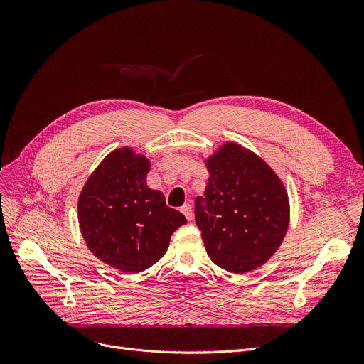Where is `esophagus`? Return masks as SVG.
Here are the masks:
<instances>
[{"instance_id":"obj_1","label":"esophagus","mask_w":364,"mask_h":364,"mask_svg":"<svg viewBox=\"0 0 364 364\" xmlns=\"http://www.w3.org/2000/svg\"><path fill=\"white\" fill-rule=\"evenodd\" d=\"M181 213L184 214V217L187 218V221H192V220H193V208H192V205H190V203L183 205Z\"/></svg>"}]
</instances>
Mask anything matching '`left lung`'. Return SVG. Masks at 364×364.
<instances>
[{
    "mask_svg": "<svg viewBox=\"0 0 364 364\" xmlns=\"http://www.w3.org/2000/svg\"><path fill=\"white\" fill-rule=\"evenodd\" d=\"M205 195L195 220L205 250L221 269L243 274L279 250L289 225V199L274 171L251 150L225 143L206 161Z\"/></svg>",
    "mask_w": 364,
    "mask_h": 364,
    "instance_id": "left-lung-1",
    "label": "left lung"
}]
</instances>
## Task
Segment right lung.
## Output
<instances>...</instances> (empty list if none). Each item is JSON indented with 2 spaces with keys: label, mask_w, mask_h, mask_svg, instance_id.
<instances>
[{
  "label": "right lung",
  "mask_w": 364,
  "mask_h": 364,
  "mask_svg": "<svg viewBox=\"0 0 364 364\" xmlns=\"http://www.w3.org/2000/svg\"><path fill=\"white\" fill-rule=\"evenodd\" d=\"M150 162L129 147L113 150L87 180L78 220L90 251L124 273L159 261L186 218L146 184Z\"/></svg>",
  "instance_id": "right-lung-1"
}]
</instances>
